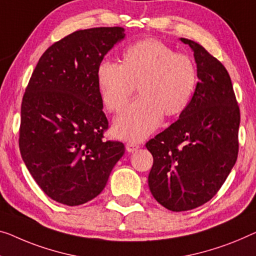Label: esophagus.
Masks as SVG:
<instances>
[{
  "label": "esophagus",
  "instance_id": "34e87169",
  "mask_svg": "<svg viewBox=\"0 0 256 256\" xmlns=\"http://www.w3.org/2000/svg\"><path fill=\"white\" fill-rule=\"evenodd\" d=\"M125 147H126V150L128 152H136V150H138L139 144H136V142H128L126 146H125Z\"/></svg>",
  "mask_w": 256,
  "mask_h": 256
}]
</instances>
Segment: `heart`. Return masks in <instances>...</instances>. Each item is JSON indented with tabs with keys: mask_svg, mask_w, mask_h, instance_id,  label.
I'll use <instances>...</instances> for the list:
<instances>
[{
	"mask_svg": "<svg viewBox=\"0 0 256 256\" xmlns=\"http://www.w3.org/2000/svg\"><path fill=\"white\" fill-rule=\"evenodd\" d=\"M96 80L102 101L112 112L126 106L138 85L140 96L115 120L114 131L122 139L141 140L158 126L163 115L185 112L196 88L198 70L188 55L150 38L130 44L120 64L102 60Z\"/></svg>",
	"mask_w": 256,
	"mask_h": 256,
	"instance_id": "1",
	"label": "heart"
}]
</instances>
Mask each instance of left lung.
Segmentation results:
<instances>
[{
  "label": "left lung",
  "mask_w": 256,
  "mask_h": 256,
  "mask_svg": "<svg viewBox=\"0 0 256 256\" xmlns=\"http://www.w3.org/2000/svg\"><path fill=\"white\" fill-rule=\"evenodd\" d=\"M180 40L193 49L199 82L185 112L146 144L152 155L150 190L172 212L190 210L214 198L239 152L240 110L228 72L201 44Z\"/></svg>",
  "instance_id": "left-lung-1"
}]
</instances>
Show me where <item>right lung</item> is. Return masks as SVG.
<instances>
[{
    "label": "right lung",
    "mask_w": 256,
    "mask_h": 256,
    "mask_svg": "<svg viewBox=\"0 0 256 256\" xmlns=\"http://www.w3.org/2000/svg\"><path fill=\"white\" fill-rule=\"evenodd\" d=\"M125 30H79L40 57L22 101L19 150L39 188L60 204L79 206L102 192L125 152L104 140L109 123L96 71Z\"/></svg>",
    "instance_id": "1"
}]
</instances>
